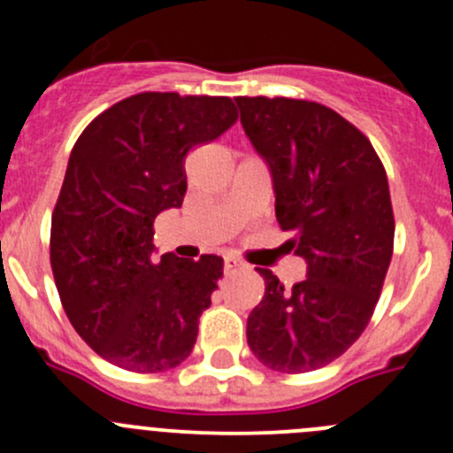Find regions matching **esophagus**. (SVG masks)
Returning a JSON list of instances; mask_svg holds the SVG:
<instances>
[{"mask_svg":"<svg viewBox=\"0 0 453 453\" xmlns=\"http://www.w3.org/2000/svg\"><path fill=\"white\" fill-rule=\"evenodd\" d=\"M223 267H226V272H234V269H243L245 263L241 258H236V256H226V263H223Z\"/></svg>","mask_w":453,"mask_h":453,"instance_id":"esophagus-1","label":"esophagus"}]
</instances>
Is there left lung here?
Listing matches in <instances>:
<instances>
[{
	"label": "left lung",
	"instance_id": "obj_1",
	"mask_svg": "<svg viewBox=\"0 0 453 453\" xmlns=\"http://www.w3.org/2000/svg\"><path fill=\"white\" fill-rule=\"evenodd\" d=\"M241 125L267 162L276 219L294 232L307 278L285 289L258 269L265 296L248 344L278 372H309L344 355L372 318L395 245L383 164L357 127L311 100L239 96Z\"/></svg>",
	"mask_w": 453,
	"mask_h": 453
}]
</instances>
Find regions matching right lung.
Wrapping results in <instances>:
<instances>
[{
	"instance_id": "1",
	"label": "right lung",
	"mask_w": 453,
	"mask_h": 453,
	"mask_svg": "<svg viewBox=\"0 0 453 453\" xmlns=\"http://www.w3.org/2000/svg\"><path fill=\"white\" fill-rule=\"evenodd\" d=\"M236 118L226 96L144 91L94 118L72 149L50 263L72 326L113 366L164 372L193 353L223 258L157 260L153 223L184 201L188 150Z\"/></svg>"
}]
</instances>
